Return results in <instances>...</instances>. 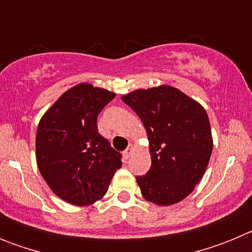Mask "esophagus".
<instances>
[{
  "mask_svg": "<svg viewBox=\"0 0 252 252\" xmlns=\"http://www.w3.org/2000/svg\"><path fill=\"white\" fill-rule=\"evenodd\" d=\"M132 151H133V145H132V144H130V145L127 146V149H126V150L124 151L125 159H128V158L131 157V154H132Z\"/></svg>",
  "mask_w": 252,
  "mask_h": 252,
  "instance_id": "esophagus-1",
  "label": "esophagus"
}]
</instances>
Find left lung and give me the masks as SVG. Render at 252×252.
Segmentation results:
<instances>
[{"instance_id":"left-lung-1","label":"left lung","mask_w":252,"mask_h":252,"mask_svg":"<svg viewBox=\"0 0 252 252\" xmlns=\"http://www.w3.org/2000/svg\"><path fill=\"white\" fill-rule=\"evenodd\" d=\"M145 126L151 155L146 175L136 177L142 197L171 206L199 183L213 149L206 110L182 91L162 84L121 97Z\"/></svg>"}]
</instances>
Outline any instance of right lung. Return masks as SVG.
I'll return each instance as SVG.
<instances>
[{"label":"right lung","mask_w":252,"mask_h":252,"mask_svg":"<svg viewBox=\"0 0 252 252\" xmlns=\"http://www.w3.org/2000/svg\"><path fill=\"white\" fill-rule=\"evenodd\" d=\"M116 93L79 83L44 113L36 131V162L49 188L63 201L88 206L107 193L121 154L97 128V116Z\"/></svg>","instance_id":"1"}]
</instances>
